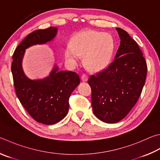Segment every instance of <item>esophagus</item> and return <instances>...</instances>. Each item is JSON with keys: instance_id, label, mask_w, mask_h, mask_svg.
Instances as JSON below:
<instances>
[{"instance_id": "34e87169", "label": "esophagus", "mask_w": 160, "mask_h": 160, "mask_svg": "<svg viewBox=\"0 0 160 160\" xmlns=\"http://www.w3.org/2000/svg\"><path fill=\"white\" fill-rule=\"evenodd\" d=\"M81 79H82L83 82H86V81H88V75L85 73L82 74V76H81Z\"/></svg>"}]
</instances>
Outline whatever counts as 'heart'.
<instances>
[{"label": "heart", "instance_id": "heart-1", "mask_svg": "<svg viewBox=\"0 0 160 160\" xmlns=\"http://www.w3.org/2000/svg\"><path fill=\"white\" fill-rule=\"evenodd\" d=\"M114 48V39L110 33L88 29L75 34L71 45L65 50V58L75 64L79 57H83L85 68L92 72L105 68L110 63Z\"/></svg>", "mask_w": 160, "mask_h": 160}]
</instances>
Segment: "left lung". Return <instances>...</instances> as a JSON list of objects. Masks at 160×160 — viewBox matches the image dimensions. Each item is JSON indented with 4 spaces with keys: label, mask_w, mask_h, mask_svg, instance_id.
Returning a JSON list of instances; mask_svg holds the SVG:
<instances>
[{
    "label": "left lung",
    "mask_w": 160,
    "mask_h": 160,
    "mask_svg": "<svg viewBox=\"0 0 160 160\" xmlns=\"http://www.w3.org/2000/svg\"><path fill=\"white\" fill-rule=\"evenodd\" d=\"M121 39L115 59L88 80L93 112L101 121L115 123L126 117L137 102L147 75L143 53L127 32L116 28Z\"/></svg>",
    "instance_id": "1"
}]
</instances>
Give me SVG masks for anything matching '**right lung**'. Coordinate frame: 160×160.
Returning <instances> with one entry per match:
<instances>
[{"label":"right lung","instance_id":"obj_1","mask_svg":"<svg viewBox=\"0 0 160 160\" xmlns=\"http://www.w3.org/2000/svg\"><path fill=\"white\" fill-rule=\"evenodd\" d=\"M57 31V28L51 27L28 34L14 50L11 66L14 89L20 103L35 120L48 125L57 123L67 115L69 97L80 83V78L75 72L58 71L55 66L49 77L31 80L23 72L22 61L26 49L50 41Z\"/></svg>","mask_w":160,"mask_h":160}]
</instances>
